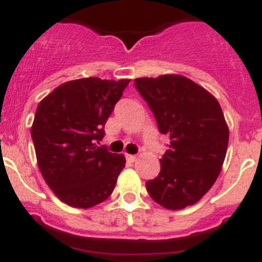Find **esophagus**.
<instances>
[{"instance_id": "esophagus-1", "label": "esophagus", "mask_w": 262, "mask_h": 262, "mask_svg": "<svg viewBox=\"0 0 262 262\" xmlns=\"http://www.w3.org/2000/svg\"><path fill=\"white\" fill-rule=\"evenodd\" d=\"M126 159H128L129 162H134V161L137 159V157L132 156V154H126Z\"/></svg>"}]
</instances>
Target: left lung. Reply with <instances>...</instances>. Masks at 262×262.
<instances>
[{"label":"left lung","instance_id":"8db88e82","mask_svg":"<svg viewBox=\"0 0 262 262\" xmlns=\"http://www.w3.org/2000/svg\"><path fill=\"white\" fill-rule=\"evenodd\" d=\"M134 85L170 138L158 177L146 182L151 199L167 210L199 202L222 171L229 129L222 106L207 90L182 75L138 77Z\"/></svg>","mask_w":262,"mask_h":262}]
</instances>
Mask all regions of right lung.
I'll list each match as a JSON object with an SVG mask.
<instances>
[{"label":"right lung","mask_w":262,"mask_h":262,"mask_svg":"<svg viewBox=\"0 0 262 262\" xmlns=\"http://www.w3.org/2000/svg\"><path fill=\"white\" fill-rule=\"evenodd\" d=\"M129 81L100 77L66 81L36 108L31 126L36 162L63 203L91 208L112 194L125 157L97 144Z\"/></svg>","instance_id":"1"}]
</instances>
